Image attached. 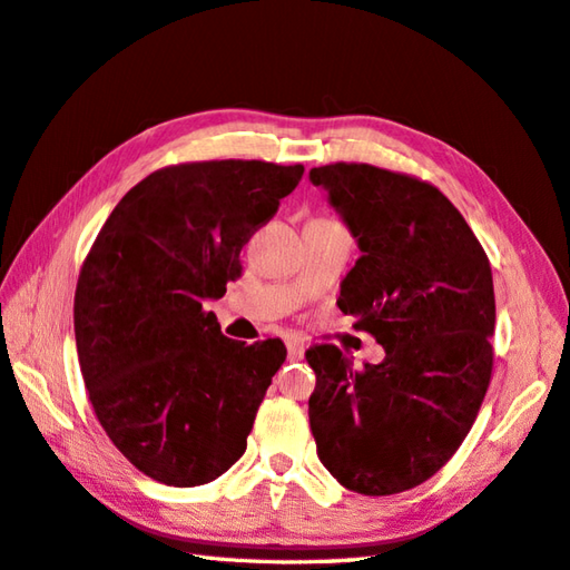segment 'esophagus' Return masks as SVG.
I'll use <instances>...</instances> for the list:
<instances>
[{"label":"esophagus","instance_id":"obj_1","mask_svg":"<svg viewBox=\"0 0 570 570\" xmlns=\"http://www.w3.org/2000/svg\"><path fill=\"white\" fill-rule=\"evenodd\" d=\"M286 352H288L291 362H298V360H303V354H306V347H303L298 340H291L286 345Z\"/></svg>","mask_w":570,"mask_h":570}]
</instances>
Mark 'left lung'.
I'll return each instance as SVG.
<instances>
[{"instance_id":"obj_1","label":"left lung","mask_w":570,"mask_h":570,"mask_svg":"<svg viewBox=\"0 0 570 570\" xmlns=\"http://www.w3.org/2000/svg\"><path fill=\"white\" fill-rule=\"evenodd\" d=\"M311 181L362 249L337 306L386 350L381 364L364 368H352L335 345L306 352L317 456L354 493H403L454 456L485 399L491 262L456 206L428 181L364 163L313 167Z\"/></svg>"}]
</instances>
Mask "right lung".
Returning a JSON list of instances; mask_svg holds the SVG:
<instances>
[{
	"label": "right lung",
	"mask_w": 570,
	"mask_h": 570,
	"mask_svg": "<svg viewBox=\"0 0 570 570\" xmlns=\"http://www.w3.org/2000/svg\"><path fill=\"white\" fill-rule=\"evenodd\" d=\"M303 165L208 160L157 169L106 218L79 272L75 340L104 432L153 481H216L245 454L286 360L204 311L243 274L240 249L296 189Z\"/></svg>",
	"instance_id": "1"
}]
</instances>
